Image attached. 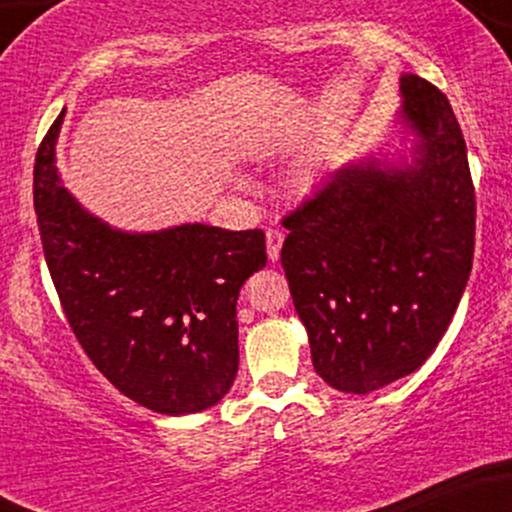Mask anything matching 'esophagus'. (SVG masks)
<instances>
[{
  "instance_id": "obj_1",
  "label": "esophagus",
  "mask_w": 512,
  "mask_h": 512,
  "mask_svg": "<svg viewBox=\"0 0 512 512\" xmlns=\"http://www.w3.org/2000/svg\"><path fill=\"white\" fill-rule=\"evenodd\" d=\"M281 245H284V233H281L279 228H269L267 231V255L272 262L279 260Z\"/></svg>"
}]
</instances>
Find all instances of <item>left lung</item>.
I'll return each instance as SVG.
<instances>
[{
  "instance_id": "8db88e82",
  "label": "left lung",
  "mask_w": 512,
  "mask_h": 512,
  "mask_svg": "<svg viewBox=\"0 0 512 512\" xmlns=\"http://www.w3.org/2000/svg\"><path fill=\"white\" fill-rule=\"evenodd\" d=\"M409 166L351 163L284 216L281 248L315 373L368 395L414 373L448 330L474 260L477 199L443 91L402 76Z\"/></svg>"
}]
</instances>
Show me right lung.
Listing matches in <instances>:
<instances>
[{
  "label": "right lung",
  "mask_w": 512,
  "mask_h": 512,
  "mask_svg": "<svg viewBox=\"0 0 512 512\" xmlns=\"http://www.w3.org/2000/svg\"><path fill=\"white\" fill-rule=\"evenodd\" d=\"M62 115L35 154L33 204L74 337L93 366L142 407L168 416L214 407L236 380V301L245 279L267 264L264 233L204 223L115 231L60 185Z\"/></svg>",
  "instance_id": "obj_1"
}]
</instances>
